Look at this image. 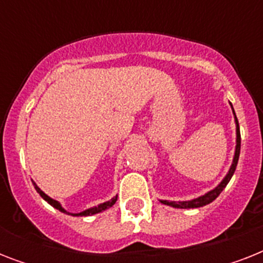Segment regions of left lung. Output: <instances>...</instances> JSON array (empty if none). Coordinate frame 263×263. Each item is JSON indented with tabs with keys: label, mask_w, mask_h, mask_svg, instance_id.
Instances as JSON below:
<instances>
[{
	"label": "left lung",
	"mask_w": 263,
	"mask_h": 263,
	"mask_svg": "<svg viewBox=\"0 0 263 263\" xmlns=\"http://www.w3.org/2000/svg\"><path fill=\"white\" fill-rule=\"evenodd\" d=\"M231 107H232V103H231ZM232 111H233V116H235V123H236V148H235V156H233V161H232V165H231V168H229L228 173L225 176L222 181H221L218 185H217L214 190L212 191L206 192L204 195L202 196H198L195 199H191V200H183V202H173V200H160L161 203L164 204H168V206H172V208H177V209H195V208H202V206H206V204L212 203L213 200L216 199L217 196L220 195L221 191L227 187V184L229 183V180L231 177L233 176L235 171H236V166H237V161H239V156H240V128H239V121H237V117H236V113L233 110L232 107Z\"/></svg>",
	"instance_id": "obj_1"
}]
</instances>
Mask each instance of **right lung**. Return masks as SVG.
Here are the masks:
<instances>
[{
	"mask_svg": "<svg viewBox=\"0 0 263 263\" xmlns=\"http://www.w3.org/2000/svg\"><path fill=\"white\" fill-rule=\"evenodd\" d=\"M34 187H35V190H36V192H38L39 195L42 196L43 199L46 200V202H47V203H49V204H51L53 208H55V209H57V210H60V212L67 213V214H72V216H76V217H79V216H80V217L92 216V214H97V213H101V212H103V210H106V209L111 208V206H113V204L116 203V200H117V196H115V198H111L110 200H107V202H103V203L98 204V206H94V208L87 209V210H84V212H80V213H68L67 210H65V209H64L63 206H61V203H60V202H57V200H54V199H51L50 196L46 195V194H45V192H43L42 190H41V188H39L38 185H36V184H35V183H34Z\"/></svg>",
	"mask_w": 263,
	"mask_h": 263,
	"instance_id": "right-lung-1",
	"label": "right lung"
}]
</instances>
